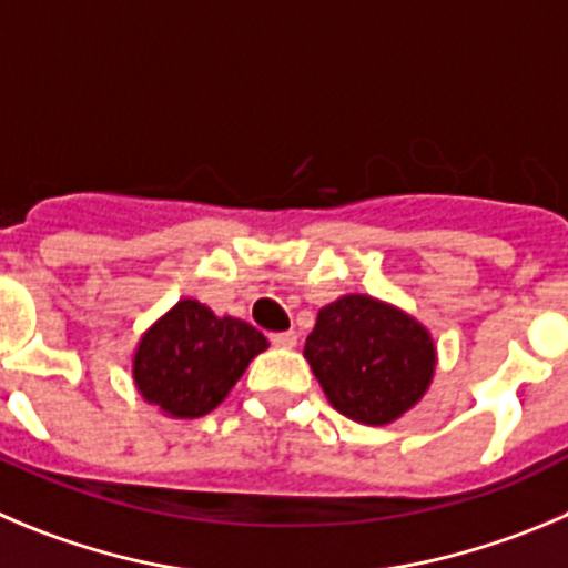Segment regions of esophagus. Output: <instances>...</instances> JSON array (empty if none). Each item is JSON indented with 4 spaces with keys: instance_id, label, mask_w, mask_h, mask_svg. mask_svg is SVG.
Instances as JSON below:
<instances>
[{
    "instance_id": "1",
    "label": "esophagus",
    "mask_w": 568,
    "mask_h": 568,
    "mask_svg": "<svg viewBox=\"0 0 568 568\" xmlns=\"http://www.w3.org/2000/svg\"><path fill=\"white\" fill-rule=\"evenodd\" d=\"M272 344H274V347H283V349H291V347H296V333H294V331H285V333H272Z\"/></svg>"
}]
</instances>
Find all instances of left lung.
<instances>
[{
  "label": "left lung",
  "instance_id": "1",
  "mask_svg": "<svg viewBox=\"0 0 568 568\" xmlns=\"http://www.w3.org/2000/svg\"><path fill=\"white\" fill-rule=\"evenodd\" d=\"M305 358L333 409L364 426H386L423 400L437 347L406 311L367 294H344L320 311Z\"/></svg>",
  "mask_w": 568,
  "mask_h": 568
}]
</instances>
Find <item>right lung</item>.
Returning a JSON list of instances; mask_svg holds the SVG:
<instances>
[{"label":"right lung","mask_w":568,"mask_h":568,"mask_svg":"<svg viewBox=\"0 0 568 568\" xmlns=\"http://www.w3.org/2000/svg\"><path fill=\"white\" fill-rule=\"evenodd\" d=\"M266 347V336L248 322L215 316L199 300H179L142 333L131 375L164 417L193 420L210 415Z\"/></svg>","instance_id":"add662e5"}]
</instances>
